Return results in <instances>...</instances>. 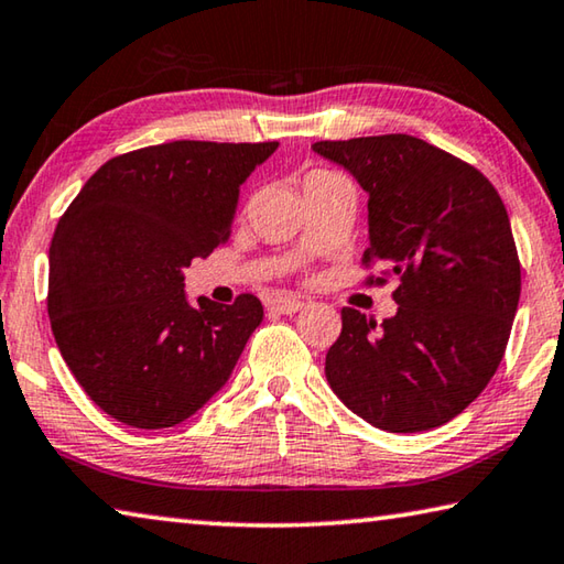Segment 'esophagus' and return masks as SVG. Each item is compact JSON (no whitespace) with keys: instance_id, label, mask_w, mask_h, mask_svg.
Listing matches in <instances>:
<instances>
[{"instance_id":"esophagus-1","label":"esophagus","mask_w":564,"mask_h":564,"mask_svg":"<svg viewBox=\"0 0 564 564\" xmlns=\"http://www.w3.org/2000/svg\"><path fill=\"white\" fill-rule=\"evenodd\" d=\"M303 305L305 303L299 295H275V299L269 301V308L275 313H283V316H293V313H299Z\"/></svg>"}]
</instances>
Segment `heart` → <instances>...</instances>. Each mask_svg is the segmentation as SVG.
<instances>
[{
    "mask_svg": "<svg viewBox=\"0 0 564 564\" xmlns=\"http://www.w3.org/2000/svg\"><path fill=\"white\" fill-rule=\"evenodd\" d=\"M311 176H336V174H330V171H313V174H308L305 178H311Z\"/></svg>",
    "mask_w": 564,
    "mask_h": 564,
    "instance_id": "1",
    "label": "heart"
}]
</instances>
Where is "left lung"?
Instances as JSON below:
<instances>
[{
    "label": "left lung",
    "mask_w": 564,
    "mask_h": 564,
    "mask_svg": "<svg viewBox=\"0 0 564 564\" xmlns=\"http://www.w3.org/2000/svg\"><path fill=\"white\" fill-rule=\"evenodd\" d=\"M368 194L362 263L388 265L398 313L380 326L343 308L326 378L388 433L460 415L498 370L520 301V259L498 191L475 166L408 133L316 141Z\"/></svg>",
    "instance_id": "left-lung-1"
}]
</instances>
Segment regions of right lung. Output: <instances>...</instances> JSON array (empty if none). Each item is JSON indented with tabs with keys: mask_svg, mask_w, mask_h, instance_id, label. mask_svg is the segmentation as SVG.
Returning a JSON list of instances; mask_svg holds the SVG:
<instances>
[{
	"mask_svg": "<svg viewBox=\"0 0 564 564\" xmlns=\"http://www.w3.org/2000/svg\"><path fill=\"white\" fill-rule=\"evenodd\" d=\"M279 141H171L113 156L56 224L50 321L66 366L104 413L171 427L231 378L263 305H191L184 269L231 234L238 188Z\"/></svg>",
	"mask_w": 564,
	"mask_h": 564,
	"instance_id": "obj_1",
	"label": "right lung"
}]
</instances>
